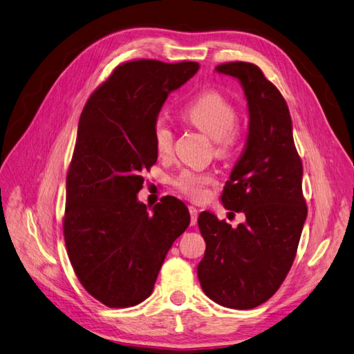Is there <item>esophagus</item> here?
I'll return each mask as SVG.
<instances>
[{"mask_svg": "<svg viewBox=\"0 0 354 354\" xmlns=\"http://www.w3.org/2000/svg\"><path fill=\"white\" fill-rule=\"evenodd\" d=\"M188 210H189V214H191V225H196V223H197V218H198V210H197V207L189 206Z\"/></svg>", "mask_w": 354, "mask_h": 354, "instance_id": "obj_1", "label": "esophagus"}]
</instances>
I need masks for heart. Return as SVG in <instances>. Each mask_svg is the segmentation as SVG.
<instances>
[{
  "label": "heart",
  "instance_id": "b5f03b06",
  "mask_svg": "<svg viewBox=\"0 0 354 354\" xmlns=\"http://www.w3.org/2000/svg\"><path fill=\"white\" fill-rule=\"evenodd\" d=\"M180 115L194 128L214 140V153L219 157H227L234 151L238 138V110L219 91L209 89L196 95L180 109ZM153 141L160 157L172 153L175 133L166 119L158 118L154 122ZM213 184L216 174L212 170H184L174 179V187L192 200L206 197L207 188Z\"/></svg>",
  "mask_w": 354,
  "mask_h": 354
}]
</instances>
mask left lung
Returning <instances> with one entry per match:
<instances>
[{
    "label": "left lung",
    "instance_id": "obj_1",
    "mask_svg": "<svg viewBox=\"0 0 354 354\" xmlns=\"http://www.w3.org/2000/svg\"><path fill=\"white\" fill-rule=\"evenodd\" d=\"M216 71L241 82L248 104L245 148L222 192L223 206L243 212L245 222L232 227L213 213L198 216L206 253L197 275L214 303L247 310L278 291L297 254L307 216L303 165L287 102L263 72L245 62Z\"/></svg>",
    "mask_w": 354,
    "mask_h": 354
}]
</instances>
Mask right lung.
<instances>
[{"mask_svg": "<svg viewBox=\"0 0 354 354\" xmlns=\"http://www.w3.org/2000/svg\"><path fill=\"white\" fill-rule=\"evenodd\" d=\"M198 67L148 59L122 63L91 94L79 119L63 234L79 282L107 307L144 301L169 248L189 225L180 200L166 196L150 214L136 194L142 172L157 162L158 111Z\"/></svg>", "mask_w": 354, "mask_h": 354, "instance_id": "add662e5", "label": "right lung"}]
</instances>
